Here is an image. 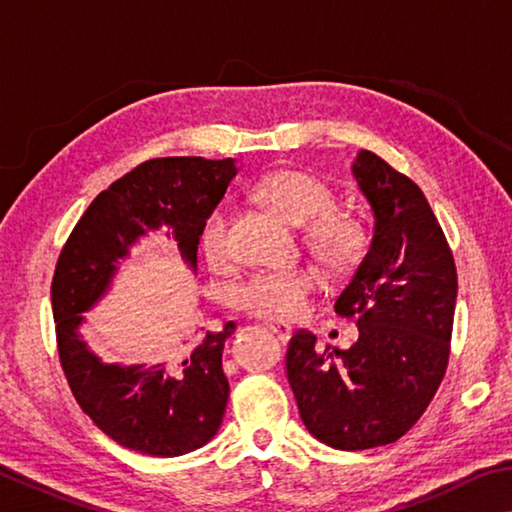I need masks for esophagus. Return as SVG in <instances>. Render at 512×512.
<instances>
[{
	"mask_svg": "<svg viewBox=\"0 0 512 512\" xmlns=\"http://www.w3.org/2000/svg\"><path fill=\"white\" fill-rule=\"evenodd\" d=\"M266 327L271 329V332H273L282 343L291 339L293 329H291V325H287V323H275V320H271V323H266Z\"/></svg>",
	"mask_w": 512,
	"mask_h": 512,
	"instance_id": "1",
	"label": "esophagus"
}]
</instances>
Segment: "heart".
<instances>
[{"label": "heart", "instance_id": "1", "mask_svg": "<svg viewBox=\"0 0 512 512\" xmlns=\"http://www.w3.org/2000/svg\"><path fill=\"white\" fill-rule=\"evenodd\" d=\"M257 201L273 207L293 225H302V237L329 271L348 273L361 262L366 235L348 214L334 212L336 192L323 178L300 169L268 171L250 187ZM232 210L219 203L207 212L201 225L203 257L210 266H225L232 257ZM316 289V273L309 268L291 271H257L239 282L232 293L235 305L259 318H296Z\"/></svg>", "mask_w": 512, "mask_h": 512}]
</instances>
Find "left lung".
Returning a JSON list of instances; mask_svg holds the SVG:
<instances>
[{
    "instance_id": "8db88e82",
    "label": "left lung",
    "mask_w": 512,
    "mask_h": 512,
    "mask_svg": "<svg viewBox=\"0 0 512 512\" xmlns=\"http://www.w3.org/2000/svg\"><path fill=\"white\" fill-rule=\"evenodd\" d=\"M375 214V235L334 311L354 318L350 350L320 352L298 329L287 377L300 418L320 443L345 452L402 438L445 377L456 307V266L422 189L372 151L352 164Z\"/></svg>"
}]
</instances>
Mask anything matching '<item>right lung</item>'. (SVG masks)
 Listing matches in <instances>:
<instances>
[{"instance_id": "1", "label": "right lung", "mask_w": 512, "mask_h": 512, "mask_svg": "<svg viewBox=\"0 0 512 512\" xmlns=\"http://www.w3.org/2000/svg\"><path fill=\"white\" fill-rule=\"evenodd\" d=\"M235 176L230 158L142 162L94 198L58 255L51 309L60 366L90 420L133 452L183 456L214 438L230 395L221 354L235 323L164 352L153 366H119L103 363L81 339L83 314L108 291L121 259L162 225L196 271L201 225Z\"/></svg>"}]
</instances>
